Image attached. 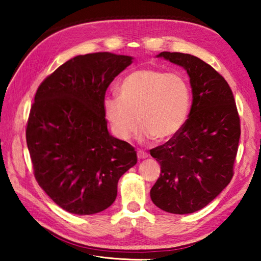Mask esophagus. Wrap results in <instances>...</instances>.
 <instances>
[{
	"label": "esophagus",
	"mask_w": 261,
	"mask_h": 261,
	"mask_svg": "<svg viewBox=\"0 0 261 261\" xmlns=\"http://www.w3.org/2000/svg\"><path fill=\"white\" fill-rule=\"evenodd\" d=\"M137 156H138V159H146L148 156V154L139 149V151H137Z\"/></svg>",
	"instance_id": "1"
}]
</instances>
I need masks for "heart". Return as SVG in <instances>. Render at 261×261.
I'll return each mask as SVG.
<instances>
[{
    "label": "heart",
    "mask_w": 261,
    "mask_h": 261,
    "mask_svg": "<svg viewBox=\"0 0 261 261\" xmlns=\"http://www.w3.org/2000/svg\"><path fill=\"white\" fill-rule=\"evenodd\" d=\"M120 98H107L103 110L114 135L129 140L141 124L143 137L167 140L182 130L191 108V90L182 74L154 68L130 72L118 85Z\"/></svg>",
    "instance_id": "1"
}]
</instances>
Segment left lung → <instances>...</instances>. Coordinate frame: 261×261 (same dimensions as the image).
<instances>
[{
    "label": "left lung",
    "instance_id": "obj_1",
    "mask_svg": "<svg viewBox=\"0 0 261 261\" xmlns=\"http://www.w3.org/2000/svg\"><path fill=\"white\" fill-rule=\"evenodd\" d=\"M182 67L192 88L189 118L177 135L151 149L161 173L151 189L159 208L189 214L204 208L230 183L241 137L232 92L221 74L183 53L156 55Z\"/></svg>",
    "mask_w": 261,
    "mask_h": 261
}]
</instances>
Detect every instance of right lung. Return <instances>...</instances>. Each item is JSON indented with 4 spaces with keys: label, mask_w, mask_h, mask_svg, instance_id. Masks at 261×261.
<instances>
[{
    "label": "right lung",
    "mask_w": 261,
    "mask_h": 261,
    "mask_svg": "<svg viewBox=\"0 0 261 261\" xmlns=\"http://www.w3.org/2000/svg\"><path fill=\"white\" fill-rule=\"evenodd\" d=\"M134 57L113 53L78 55L39 86L26 143L34 176L61 208L77 215L102 212L117 196L121 176L137 152L108 132L106 91Z\"/></svg>",
    "instance_id": "obj_1"
}]
</instances>
